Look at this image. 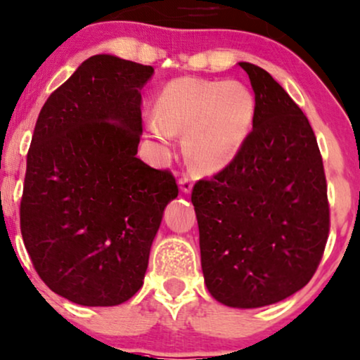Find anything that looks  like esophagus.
Instances as JSON below:
<instances>
[{"label": "esophagus", "instance_id": "obj_1", "mask_svg": "<svg viewBox=\"0 0 360 360\" xmlns=\"http://www.w3.org/2000/svg\"><path fill=\"white\" fill-rule=\"evenodd\" d=\"M179 185H180L181 192H184V193H190V192H192V187H193V179L188 175V173H184V175L180 176Z\"/></svg>", "mask_w": 360, "mask_h": 360}]
</instances>
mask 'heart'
Returning a JSON list of instances; mask_svg holds the SVG:
<instances>
[{
  "instance_id": "b5f03b06",
  "label": "heart",
  "mask_w": 360,
  "mask_h": 360,
  "mask_svg": "<svg viewBox=\"0 0 360 360\" xmlns=\"http://www.w3.org/2000/svg\"><path fill=\"white\" fill-rule=\"evenodd\" d=\"M252 116L255 97L238 80L180 77L156 97L148 129L163 145L181 134L190 162L200 170H217L239 150Z\"/></svg>"
}]
</instances>
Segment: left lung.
I'll return each mask as SVG.
<instances>
[{"mask_svg": "<svg viewBox=\"0 0 360 360\" xmlns=\"http://www.w3.org/2000/svg\"><path fill=\"white\" fill-rule=\"evenodd\" d=\"M255 91L252 129L238 153L192 190L210 295L227 307L281 302L311 280L330 231L322 155L285 89L240 62Z\"/></svg>", "mask_w": 360, "mask_h": 360, "instance_id": "left-lung-1", "label": "left lung"}]
</instances>
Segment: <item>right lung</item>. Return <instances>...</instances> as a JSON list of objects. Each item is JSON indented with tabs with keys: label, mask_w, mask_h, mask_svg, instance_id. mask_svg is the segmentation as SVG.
<instances>
[{
	"label": "right lung",
	"mask_w": 360,
	"mask_h": 360,
	"mask_svg": "<svg viewBox=\"0 0 360 360\" xmlns=\"http://www.w3.org/2000/svg\"><path fill=\"white\" fill-rule=\"evenodd\" d=\"M151 74V65L94 55L38 114L21 236L41 281L79 305H120L141 288L165 207L179 195L170 170L136 158L139 91Z\"/></svg>",
	"instance_id": "add662e5"
}]
</instances>
